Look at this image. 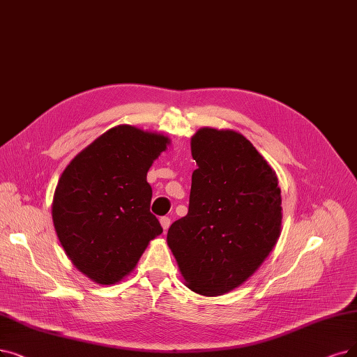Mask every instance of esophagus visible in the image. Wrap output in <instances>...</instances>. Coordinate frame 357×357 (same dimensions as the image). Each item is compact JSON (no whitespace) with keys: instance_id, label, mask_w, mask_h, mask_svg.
<instances>
[{"instance_id":"obj_1","label":"esophagus","mask_w":357,"mask_h":357,"mask_svg":"<svg viewBox=\"0 0 357 357\" xmlns=\"http://www.w3.org/2000/svg\"><path fill=\"white\" fill-rule=\"evenodd\" d=\"M160 222H161V225H162V228H164V231H167L169 224H171V220H169L168 217H162V218L160 220Z\"/></svg>"}]
</instances>
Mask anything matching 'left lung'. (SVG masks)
Segmentation results:
<instances>
[{
    "label": "left lung",
    "mask_w": 357,
    "mask_h": 357,
    "mask_svg": "<svg viewBox=\"0 0 357 357\" xmlns=\"http://www.w3.org/2000/svg\"><path fill=\"white\" fill-rule=\"evenodd\" d=\"M197 168L189 212L171 224L167 243L186 286L202 296L248 281L281 234V190L264 156L236 130L201 127L190 139Z\"/></svg>",
    "instance_id": "obj_1"
}]
</instances>
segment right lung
<instances>
[{"mask_svg": "<svg viewBox=\"0 0 357 357\" xmlns=\"http://www.w3.org/2000/svg\"><path fill=\"white\" fill-rule=\"evenodd\" d=\"M169 144L161 133L120 124L64 168L51 206L54 228L71 264L93 282H120L162 233L149 211L146 174Z\"/></svg>", "mask_w": 357, "mask_h": 357, "instance_id": "right-lung-1", "label": "right lung"}]
</instances>
